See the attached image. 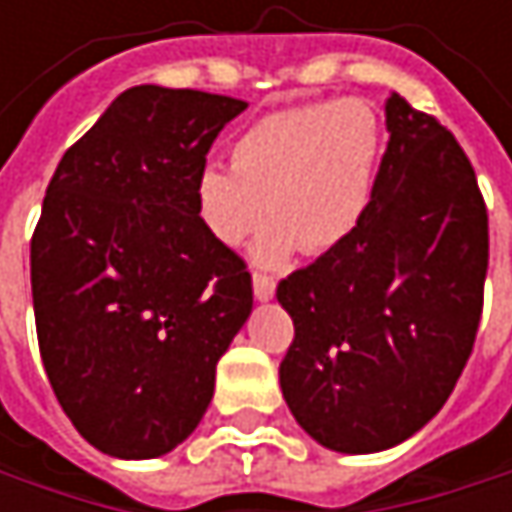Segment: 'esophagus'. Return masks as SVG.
I'll return each instance as SVG.
<instances>
[{
  "mask_svg": "<svg viewBox=\"0 0 512 512\" xmlns=\"http://www.w3.org/2000/svg\"><path fill=\"white\" fill-rule=\"evenodd\" d=\"M252 284H255V299H257V302H269V299L275 296V281H272L269 275H263V272H255Z\"/></svg>",
  "mask_w": 512,
  "mask_h": 512,
  "instance_id": "esophagus-1",
  "label": "esophagus"
}]
</instances>
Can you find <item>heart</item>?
Returning a JSON list of instances; mask_svg holds the SVG:
<instances>
[{"label": "heart", "mask_w": 512, "mask_h": 512, "mask_svg": "<svg viewBox=\"0 0 512 512\" xmlns=\"http://www.w3.org/2000/svg\"><path fill=\"white\" fill-rule=\"evenodd\" d=\"M382 130L361 100H323L263 115L231 148V168L210 162L195 177V213L222 246H252L260 266H284L296 249L326 255L370 207Z\"/></svg>", "instance_id": "obj_1"}]
</instances>
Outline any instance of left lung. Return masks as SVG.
Wrapping results in <instances>:
<instances>
[{
  "mask_svg": "<svg viewBox=\"0 0 512 512\" xmlns=\"http://www.w3.org/2000/svg\"><path fill=\"white\" fill-rule=\"evenodd\" d=\"M385 127L361 225L275 290L296 329L281 394L338 454L415 436L451 397L483 311L489 219L468 156L400 94L385 100Z\"/></svg>",
  "mask_w": 512,
  "mask_h": 512,
  "instance_id": "8db88e82",
  "label": "left lung"
}]
</instances>
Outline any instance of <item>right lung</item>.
Listing matches in <instances>:
<instances>
[{"label":"right lung","mask_w":512,"mask_h":512,"mask_svg":"<svg viewBox=\"0 0 512 512\" xmlns=\"http://www.w3.org/2000/svg\"><path fill=\"white\" fill-rule=\"evenodd\" d=\"M249 103L136 85L61 156L32 237L44 370L79 436L118 460L174 451L252 314L243 257L195 213V177Z\"/></svg>","instance_id":"right-lung-1"}]
</instances>
